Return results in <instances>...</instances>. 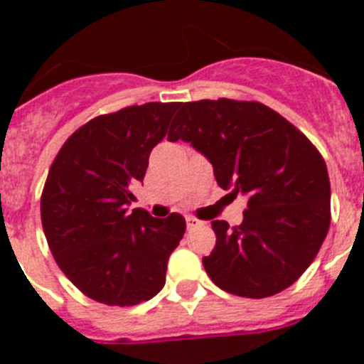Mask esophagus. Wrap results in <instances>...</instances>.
Returning a JSON list of instances; mask_svg holds the SVG:
<instances>
[{
  "label": "esophagus",
  "mask_w": 364,
  "mask_h": 364,
  "mask_svg": "<svg viewBox=\"0 0 364 364\" xmlns=\"http://www.w3.org/2000/svg\"><path fill=\"white\" fill-rule=\"evenodd\" d=\"M186 224H188V230H195V228L200 226L202 222L195 217H186Z\"/></svg>",
  "instance_id": "1"
}]
</instances>
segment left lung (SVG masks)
Masks as SVG:
<instances>
[{
    "label": "left lung",
    "instance_id": "1",
    "mask_svg": "<svg viewBox=\"0 0 364 364\" xmlns=\"http://www.w3.org/2000/svg\"><path fill=\"white\" fill-rule=\"evenodd\" d=\"M167 138L191 144L222 189L247 197L240 226L211 222L217 244L202 259L211 281L250 299L294 284L330 228V178L314 144L264 104L228 98L182 104Z\"/></svg>",
    "mask_w": 364,
    "mask_h": 364
}]
</instances>
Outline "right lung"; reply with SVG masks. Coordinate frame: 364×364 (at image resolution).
I'll return each instance as SVG.
<instances>
[{
	"instance_id": "right-lung-1",
	"label": "right lung",
	"mask_w": 364,
	"mask_h": 364,
	"mask_svg": "<svg viewBox=\"0 0 364 364\" xmlns=\"http://www.w3.org/2000/svg\"><path fill=\"white\" fill-rule=\"evenodd\" d=\"M178 105L151 102L92 118L67 138L45 182L41 224L53 257L82 294L109 306L159 294L184 237L182 215L127 213L131 186L146 176Z\"/></svg>"
}]
</instances>
